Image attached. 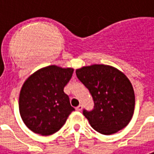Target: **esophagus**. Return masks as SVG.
<instances>
[{"label":"esophagus","mask_w":154,"mask_h":154,"mask_svg":"<svg viewBox=\"0 0 154 154\" xmlns=\"http://www.w3.org/2000/svg\"><path fill=\"white\" fill-rule=\"evenodd\" d=\"M82 108H83V106H82V105H79L77 107H76V110H77V111H82Z\"/></svg>","instance_id":"esophagus-1"}]
</instances>
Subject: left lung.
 Wrapping results in <instances>:
<instances>
[{"label": "left lung", "mask_w": 154, "mask_h": 154, "mask_svg": "<svg viewBox=\"0 0 154 154\" xmlns=\"http://www.w3.org/2000/svg\"><path fill=\"white\" fill-rule=\"evenodd\" d=\"M76 74L94 100V109H84L83 114L96 131L110 135L129 124L134 114L135 96L124 73L109 65H94L77 69Z\"/></svg>", "instance_id": "1"}]
</instances>
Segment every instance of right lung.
<instances>
[{
  "label": "right lung",
  "mask_w": 154,
  "mask_h": 154,
  "mask_svg": "<svg viewBox=\"0 0 154 154\" xmlns=\"http://www.w3.org/2000/svg\"><path fill=\"white\" fill-rule=\"evenodd\" d=\"M73 69L49 65L31 75L23 85L19 111L26 126L35 134L48 136L57 132L74 111L64 88Z\"/></svg>",
  "instance_id": "right-lung-1"
}]
</instances>
